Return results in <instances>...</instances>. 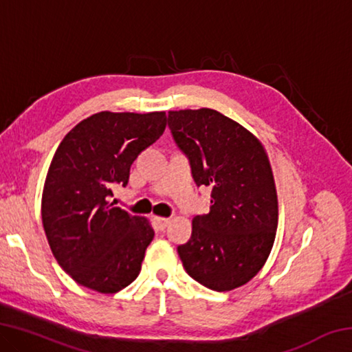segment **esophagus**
<instances>
[{
    "label": "esophagus",
    "mask_w": 352,
    "mask_h": 352,
    "mask_svg": "<svg viewBox=\"0 0 352 352\" xmlns=\"http://www.w3.org/2000/svg\"><path fill=\"white\" fill-rule=\"evenodd\" d=\"M155 222H157V225H158V228H160V230H164L166 226L169 225L170 219H168V217H157V219H155Z\"/></svg>",
    "instance_id": "34e87169"
}]
</instances>
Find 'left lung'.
Listing matches in <instances>:
<instances>
[{
	"label": "left lung",
	"mask_w": 352,
	"mask_h": 352,
	"mask_svg": "<svg viewBox=\"0 0 352 352\" xmlns=\"http://www.w3.org/2000/svg\"><path fill=\"white\" fill-rule=\"evenodd\" d=\"M177 147L197 186L211 188L210 212L192 219L190 239L177 252L205 287L247 284L265 264L278 226V197L269 157L254 135L211 109L169 111Z\"/></svg>",
	"instance_id": "obj_1"
}]
</instances>
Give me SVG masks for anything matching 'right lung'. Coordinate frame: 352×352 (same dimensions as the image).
<instances>
[{
    "mask_svg": "<svg viewBox=\"0 0 352 352\" xmlns=\"http://www.w3.org/2000/svg\"><path fill=\"white\" fill-rule=\"evenodd\" d=\"M166 113L100 111L69 130L47 170L41 220L58 265L77 284L116 294L141 272L148 220L110 204L130 166L166 129Z\"/></svg>",
    "mask_w": 352,
    "mask_h": 352,
    "instance_id": "obj_1",
    "label": "right lung"
}]
</instances>
